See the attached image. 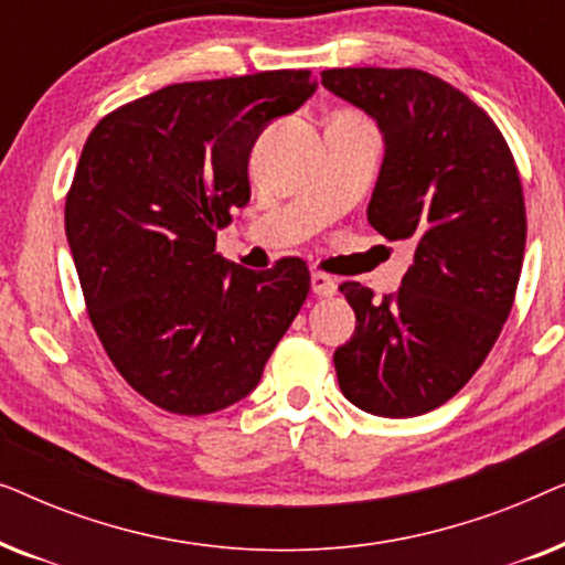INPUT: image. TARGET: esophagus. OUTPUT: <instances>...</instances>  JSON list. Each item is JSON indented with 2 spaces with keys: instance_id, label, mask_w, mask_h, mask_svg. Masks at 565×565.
<instances>
[{
  "instance_id": "1",
  "label": "esophagus",
  "mask_w": 565,
  "mask_h": 565,
  "mask_svg": "<svg viewBox=\"0 0 565 565\" xmlns=\"http://www.w3.org/2000/svg\"><path fill=\"white\" fill-rule=\"evenodd\" d=\"M311 290L319 298H331L337 292L334 277H329V275H323V273H311Z\"/></svg>"
}]
</instances>
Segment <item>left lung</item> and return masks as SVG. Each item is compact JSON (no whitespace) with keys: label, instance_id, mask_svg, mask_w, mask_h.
I'll return each instance as SVG.
<instances>
[{"label":"left lung","instance_id":"8db88e82","mask_svg":"<svg viewBox=\"0 0 565 565\" xmlns=\"http://www.w3.org/2000/svg\"><path fill=\"white\" fill-rule=\"evenodd\" d=\"M321 84L383 136L367 221L414 262L398 292L342 282L358 327L334 352L339 388L362 412L408 419L450 401L501 334L524 257L522 184L481 107L419 68H331Z\"/></svg>","mask_w":565,"mask_h":565}]
</instances>
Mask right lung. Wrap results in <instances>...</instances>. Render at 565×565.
<instances>
[{"label":"right lung","mask_w":565,"mask_h":565,"mask_svg":"<svg viewBox=\"0 0 565 565\" xmlns=\"http://www.w3.org/2000/svg\"><path fill=\"white\" fill-rule=\"evenodd\" d=\"M316 87L311 72L172 84L84 143L68 249L107 358L159 408L200 416L249 396L303 306V259L257 273L215 254V234L249 203L254 141Z\"/></svg>","instance_id":"add662e5"}]
</instances>
